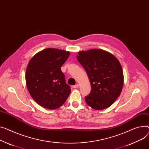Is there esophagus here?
<instances>
[{
	"label": "esophagus",
	"instance_id": "esophagus-1",
	"mask_svg": "<svg viewBox=\"0 0 149 149\" xmlns=\"http://www.w3.org/2000/svg\"><path fill=\"white\" fill-rule=\"evenodd\" d=\"M79 87V84H75V85H74V86H73V88H78Z\"/></svg>",
	"mask_w": 149,
	"mask_h": 149
}]
</instances>
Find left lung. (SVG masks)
Returning a JSON list of instances; mask_svg holds the SVG:
<instances>
[{"instance_id":"obj_1","label":"left lung","mask_w":149,"mask_h":149,"mask_svg":"<svg viewBox=\"0 0 149 149\" xmlns=\"http://www.w3.org/2000/svg\"><path fill=\"white\" fill-rule=\"evenodd\" d=\"M77 58L91 84V92L85 97L86 104L97 110L111 106L123 86V69L118 59L101 49L79 52Z\"/></svg>"}]
</instances>
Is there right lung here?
<instances>
[{
	"instance_id": "1",
	"label": "right lung",
	"mask_w": 149,
	"mask_h": 149,
	"mask_svg": "<svg viewBox=\"0 0 149 149\" xmlns=\"http://www.w3.org/2000/svg\"><path fill=\"white\" fill-rule=\"evenodd\" d=\"M69 52L46 48L36 54L29 61L26 72L28 91L39 105L49 110L62 106L71 93L61 67Z\"/></svg>"
}]
</instances>
